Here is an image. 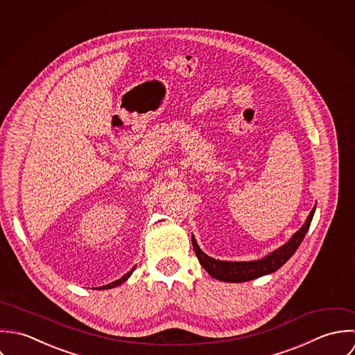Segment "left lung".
Masks as SVG:
<instances>
[{
    "label": "left lung",
    "instance_id": "obj_1",
    "mask_svg": "<svg viewBox=\"0 0 355 355\" xmlns=\"http://www.w3.org/2000/svg\"><path fill=\"white\" fill-rule=\"evenodd\" d=\"M315 211V207L311 210L310 215L307 216L304 225L291 237V240L276 250L275 252L269 254L263 259L252 261V262H227V261H216L211 257L206 255L198 245L196 240L192 237V245L196 252V257L200 262V265L209 272V275L220 282L226 283H244L254 279H258L265 275H270L276 270H279L284 263L295 254L297 247L300 245L302 240L304 239L313 215Z\"/></svg>",
    "mask_w": 355,
    "mask_h": 355
}]
</instances>
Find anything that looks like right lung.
Segmentation results:
<instances>
[{
    "label": "right lung",
    "instance_id": "1",
    "mask_svg": "<svg viewBox=\"0 0 355 355\" xmlns=\"http://www.w3.org/2000/svg\"><path fill=\"white\" fill-rule=\"evenodd\" d=\"M133 270H135V268L130 270V272H128L125 276H122L119 280H116V282H112V283L107 284V285H104V286H98L100 289H108V288H114V286H116V285H121L122 283H125L129 277H130V275L133 273Z\"/></svg>",
    "mask_w": 355,
    "mask_h": 355
}]
</instances>
